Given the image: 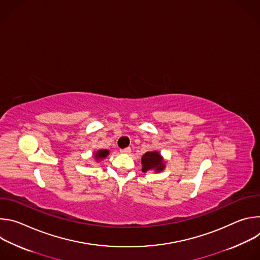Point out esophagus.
I'll use <instances>...</instances> for the list:
<instances>
[{"mask_svg":"<svg viewBox=\"0 0 260 260\" xmlns=\"http://www.w3.org/2000/svg\"><path fill=\"white\" fill-rule=\"evenodd\" d=\"M120 152L124 153V154H129L132 152V149L129 147H126V148H124V149H120Z\"/></svg>","mask_w":260,"mask_h":260,"instance_id":"esophagus-1","label":"esophagus"}]
</instances>
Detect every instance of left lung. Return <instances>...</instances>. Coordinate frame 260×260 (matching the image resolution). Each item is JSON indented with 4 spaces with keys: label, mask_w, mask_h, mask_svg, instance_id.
<instances>
[{
    "label": "left lung",
    "mask_w": 260,
    "mask_h": 260,
    "mask_svg": "<svg viewBox=\"0 0 260 260\" xmlns=\"http://www.w3.org/2000/svg\"><path fill=\"white\" fill-rule=\"evenodd\" d=\"M142 171L144 173L148 171H153L155 170L156 172H160L165 168V164L162 161V158L160 154L156 151L154 152H146L142 156Z\"/></svg>",
    "instance_id": "8db88e82"
}]
</instances>
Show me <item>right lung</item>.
<instances>
[{"label":"right lung","instance_id":"right-lung-1","mask_svg":"<svg viewBox=\"0 0 260 260\" xmlns=\"http://www.w3.org/2000/svg\"><path fill=\"white\" fill-rule=\"evenodd\" d=\"M109 154V151L108 150H100V151H98L96 153H94V157H95V159L96 160H99V159H102V158H105L107 155Z\"/></svg>","mask_w":260,"mask_h":260}]
</instances>
